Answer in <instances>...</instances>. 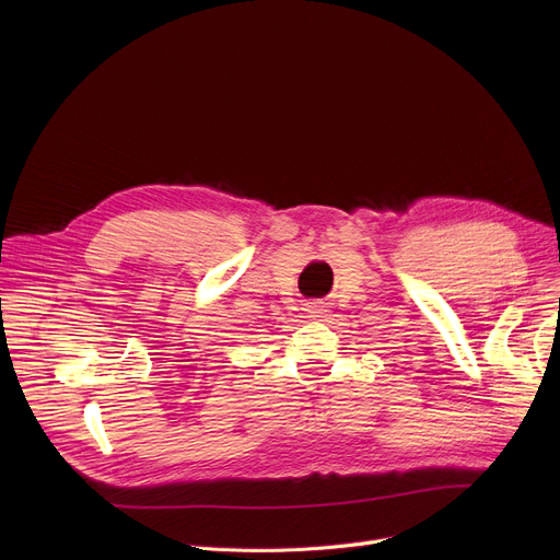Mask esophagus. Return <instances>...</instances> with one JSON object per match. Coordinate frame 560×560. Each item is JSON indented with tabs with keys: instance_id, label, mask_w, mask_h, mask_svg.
<instances>
[{
	"instance_id": "obj_1",
	"label": "esophagus",
	"mask_w": 560,
	"mask_h": 560,
	"mask_svg": "<svg viewBox=\"0 0 560 560\" xmlns=\"http://www.w3.org/2000/svg\"><path fill=\"white\" fill-rule=\"evenodd\" d=\"M304 311L308 313V317H319L327 311V302L325 300H308V302H304Z\"/></svg>"
}]
</instances>
